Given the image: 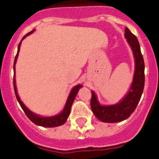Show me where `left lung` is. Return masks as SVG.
I'll list each match as a JSON object with an SVG mask.
<instances>
[{"instance_id": "left-lung-1", "label": "left lung", "mask_w": 159, "mask_h": 159, "mask_svg": "<svg viewBox=\"0 0 159 159\" xmlns=\"http://www.w3.org/2000/svg\"><path fill=\"white\" fill-rule=\"evenodd\" d=\"M125 37L127 40L135 58V73L128 93L119 103L113 105H101L96 95L91 91V110L98 119L104 122H118L128 118L140 101L144 86V62L140 44L133 33L126 28Z\"/></svg>"}]
</instances>
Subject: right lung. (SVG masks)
I'll return each mask as SVG.
<instances>
[{"instance_id":"1","label":"right lung","mask_w":159,"mask_h":159,"mask_svg":"<svg viewBox=\"0 0 159 159\" xmlns=\"http://www.w3.org/2000/svg\"><path fill=\"white\" fill-rule=\"evenodd\" d=\"M33 32H34V30L31 31L30 33H28V34H26L25 36L23 37V39H24L27 36L30 35L31 33H33ZM21 42H19V46H18V51H17V55L16 56H15V62H14V72H15V73H14V89H15V95H16L17 100H18V102H19V104H20V106H21V108L23 109V110L24 111V113H25V114L27 115V117H28V118H29V119H30L31 121H32L33 123H35L36 125L45 126V127H55V126H61V125L64 124V122L67 121V119H68V117L69 116V113H70L72 104H73V101H74V100H75L76 95H77V92H78V91H79V89L81 88V87H82V85H77V86H74V87L72 89L70 94H69V95H68V100H67L66 104H65V106H64V109H63V111H62L61 113L57 114V115L52 116V117H42V116H39V115H37V114L33 113V112L29 110V109L25 106V104L21 101L19 95H18L16 86H15V64H16L17 59H18V55H19Z\"/></svg>"}]
</instances>
